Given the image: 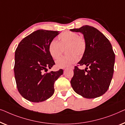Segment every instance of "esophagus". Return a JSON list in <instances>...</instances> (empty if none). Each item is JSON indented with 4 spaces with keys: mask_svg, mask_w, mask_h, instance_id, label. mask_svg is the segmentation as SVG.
Masks as SVG:
<instances>
[{
    "mask_svg": "<svg viewBox=\"0 0 125 125\" xmlns=\"http://www.w3.org/2000/svg\"><path fill=\"white\" fill-rule=\"evenodd\" d=\"M71 68H72V67H71ZM66 69H67V68H64V70H66Z\"/></svg>",
    "mask_w": 125,
    "mask_h": 125,
    "instance_id": "34e87169",
    "label": "esophagus"
}]
</instances>
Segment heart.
<instances>
[{
	"label": "heart",
	"instance_id": "obj_1",
	"mask_svg": "<svg viewBox=\"0 0 125 125\" xmlns=\"http://www.w3.org/2000/svg\"><path fill=\"white\" fill-rule=\"evenodd\" d=\"M58 42L53 40L49 46V52L54 59H58L62 55L63 49L66 50L67 57L57 61L59 68H65L77 62L78 57H82L86 50V42L84 38L78 33L67 31L58 36Z\"/></svg>",
	"mask_w": 125,
	"mask_h": 125
}]
</instances>
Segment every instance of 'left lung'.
Returning <instances> with one entry per match:
<instances>
[{"instance_id": "1", "label": "left lung", "mask_w": 125, "mask_h": 125, "mask_svg": "<svg viewBox=\"0 0 125 125\" xmlns=\"http://www.w3.org/2000/svg\"><path fill=\"white\" fill-rule=\"evenodd\" d=\"M70 31L82 33L86 42L85 53L78 63L86 67L80 70L75 67L72 87L84 98L100 97L108 91L113 78L115 54L111 43L103 33L91 26L84 25Z\"/></svg>"}]
</instances>
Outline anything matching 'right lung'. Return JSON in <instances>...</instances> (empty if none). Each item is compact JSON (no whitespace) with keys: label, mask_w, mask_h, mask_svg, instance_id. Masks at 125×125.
I'll return each instance as SVG.
<instances>
[{"label":"right lung","mask_w":125,"mask_h":125,"mask_svg":"<svg viewBox=\"0 0 125 125\" xmlns=\"http://www.w3.org/2000/svg\"><path fill=\"white\" fill-rule=\"evenodd\" d=\"M58 31L40 29L23 38L15 54L14 73L19 93L28 101L40 103L52 97L62 69L44 73L55 64L49 46Z\"/></svg>","instance_id":"1"}]
</instances>
